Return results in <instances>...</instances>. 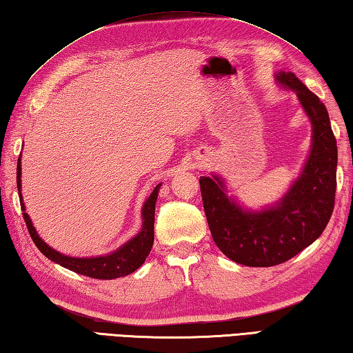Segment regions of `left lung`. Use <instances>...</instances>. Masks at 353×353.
Returning a JSON list of instances; mask_svg holds the SVG:
<instances>
[{"instance_id":"obj_1","label":"left lung","mask_w":353,"mask_h":353,"mask_svg":"<svg viewBox=\"0 0 353 353\" xmlns=\"http://www.w3.org/2000/svg\"><path fill=\"white\" fill-rule=\"evenodd\" d=\"M296 93L312 123V148L301 174L279 202L245 210L228 197L219 176L199 179L212 240L236 263L268 268L285 263L321 236L332 216L336 191V139L327 110L294 73L275 74Z\"/></svg>"}]
</instances>
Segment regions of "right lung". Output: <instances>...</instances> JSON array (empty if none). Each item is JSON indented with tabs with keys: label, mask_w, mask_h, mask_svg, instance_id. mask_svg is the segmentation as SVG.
Masks as SVG:
<instances>
[{
	"label": "right lung",
	"mask_w": 353,
	"mask_h": 353,
	"mask_svg": "<svg viewBox=\"0 0 353 353\" xmlns=\"http://www.w3.org/2000/svg\"><path fill=\"white\" fill-rule=\"evenodd\" d=\"M17 185L19 192V202L21 210H23V217L27 225V230L32 240L34 241L38 250L43 252L48 260L54 261L61 266L70 269L73 272H78L81 275H87V277L98 279V280H113L119 277H125V275L134 272L139 269L145 259L148 257L154 241V210H156V200L159 194V183L151 192L150 197L145 200L142 208V230L137 232V236L130 239L125 245H122L119 250L114 252H110L107 255H101V257H87V259H76L68 257V255L61 254L54 251L53 248L48 246L43 239H39L38 232L34 231L32 225L30 217L27 216L26 206L23 203V196H21V156L18 159L17 165Z\"/></svg>",
	"instance_id": "obj_1"
}]
</instances>
